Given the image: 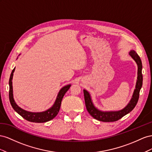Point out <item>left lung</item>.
Wrapping results in <instances>:
<instances>
[{"label":"left lung","instance_id":"8db88e82","mask_svg":"<svg viewBox=\"0 0 152 152\" xmlns=\"http://www.w3.org/2000/svg\"><path fill=\"white\" fill-rule=\"evenodd\" d=\"M129 54L133 58L134 61L136 62L137 66V77L135 89L134 90L131 99L127 104V105L124 108H123L122 110H120L118 111H104L99 110L98 108L95 106L90 93L86 90H83L85 102L86 110H87L89 114L95 119L104 122H115V121L118 120L119 119L122 118L125 115L129 113L135 107L136 105L137 104V102L139 99V96H140V92L142 85V62L140 57H139L137 53L134 50H132L130 51Z\"/></svg>","mask_w":152,"mask_h":152}]
</instances>
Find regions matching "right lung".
Masks as SVG:
<instances>
[{"label":"right lung","instance_id":"add662e5","mask_svg":"<svg viewBox=\"0 0 152 152\" xmlns=\"http://www.w3.org/2000/svg\"><path fill=\"white\" fill-rule=\"evenodd\" d=\"M16 59H18L17 58ZM15 70V67L12 71L10 81H9V85H10V92H9V97L11 104L14 110L18 113L23 117V118L27 120L29 122H35V123H44L48 122V121L53 119L57 115L58 113L60 110V106H61V102L62 99L67 90L70 88L71 86V84L67 85L60 90L58 92L57 98L55 99V101L53 105L50 107L49 109L46 110L44 111L41 112H31L27 110H25L17 105L16 103L14 97H13V90H12V77H13V73Z\"/></svg>","mask_w":152,"mask_h":152}]
</instances>
